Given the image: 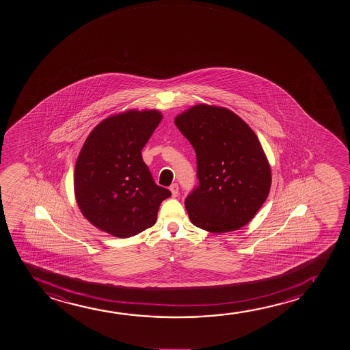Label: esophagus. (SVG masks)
<instances>
[{
	"label": "esophagus",
	"mask_w": 350,
	"mask_h": 350,
	"mask_svg": "<svg viewBox=\"0 0 350 350\" xmlns=\"http://www.w3.org/2000/svg\"><path fill=\"white\" fill-rule=\"evenodd\" d=\"M170 190H171V192H172V196L173 197H177L178 193H179V187H178V184H172L171 187H170Z\"/></svg>",
	"instance_id": "obj_1"
}]
</instances>
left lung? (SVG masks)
<instances>
[{
	"label": "left lung",
	"instance_id": "obj_1",
	"mask_svg": "<svg viewBox=\"0 0 350 350\" xmlns=\"http://www.w3.org/2000/svg\"><path fill=\"white\" fill-rule=\"evenodd\" d=\"M174 123L196 152L200 184L185 198L192 224L211 233L247 225L271 187L257 135L234 112L206 104L184 111Z\"/></svg>",
	"mask_w": 350,
	"mask_h": 350
}]
</instances>
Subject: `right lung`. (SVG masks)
Segmentation results:
<instances>
[{"label": "right lung", "instance_id": "obj_1", "mask_svg": "<svg viewBox=\"0 0 350 350\" xmlns=\"http://www.w3.org/2000/svg\"><path fill=\"white\" fill-rule=\"evenodd\" d=\"M161 120L157 110L125 111L88 135L77 157L74 191L82 215L96 228L129 238L155 224L171 191L155 184L141 150Z\"/></svg>", "mask_w": 350, "mask_h": 350}]
</instances>
